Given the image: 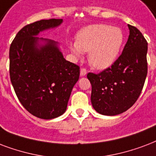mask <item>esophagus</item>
<instances>
[{"instance_id": "34e87169", "label": "esophagus", "mask_w": 156, "mask_h": 156, "mask_svg": "<svg viewBox=\"0 0 156 156\" xmlns=\"http://www.w3.org/2000/svg\"><path fill=\"white\" fill-rule=\"evenodd\" d=\"M87 70L85 68H83V69H81V70H80L81 76H85L87 74Z\"/></svg>"}]
</instances>
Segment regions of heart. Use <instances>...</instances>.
Instances as JSON below:
<instances>
[{
    "label": "heart",
    "mask_w": 156,
    "mask_h": 156,
    "mask_svg": "<svg viewBox=\"0 0 156 156\" xmlns=\"http://www.w3.org/2000/svg\"><path fill=\"white\" fill-rule=\"evenodd\" d=\"M123 42L120 28L108 24H92L83 28L76 37V43L70 44L71 51L78 58L89 52V61L98 69L110 67L116 61Z\"/></svg>",
    "instance_id": "b5f03b06"
}]
</instances>
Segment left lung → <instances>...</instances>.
Wrapping results in <instances>:
<instances>
[{"instance_id":"left-lung-1","label":"left lung","mask_w":156,"mask_h":156,"mask_svg":"<svg viewBox=\"0 0 156 156\" xmlns=\"http://www.w3.org/2000/svg\"><path fill=\"white\" fill-rule=\"evenodd\" d=\"M128 26V41L111 67L97 74L87 73L91 104L103 115H119L133 106L147 78V41L136 27Z\"/></svg>"}]
</instances>
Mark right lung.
Here are the masks:
<instances>
[{"label": "right lung", "instance_id": "right-lung-1", "mask_svg": "<svg viewBox=\"0 0 156 156\" xmlns=\"http://www.w3.org/2000/svg\"><path fill=\"white\" fill-rule=\"evenodd\" d=\"M62 22L51 19L24 26L9 47V76L18 99L30 114L42 119L65 112L80 74L79 66L64 58L58 42L36 37Z\"/></svg>", "mask_w": 156, "mask_h": 156}]
</instances>
